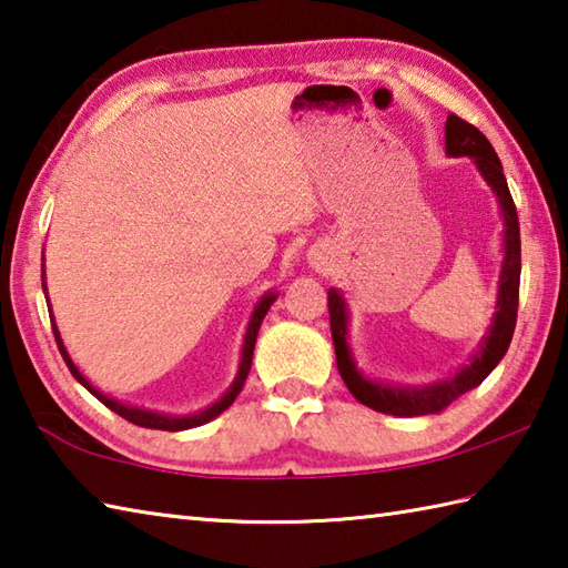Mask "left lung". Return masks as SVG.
Instances as JSON below:
<instances>
[{"instance_id":"8db88e82","label":"left lung","mask_w":568,"mask_h":568,"mask_svg":"<svg viewBox=\"0 0 568 568\" xmlns=\"http://www.w3.org/2000/svg\"><path fill=\"white\" fill-rule=\"evenodd\" d=\"M446 150L448 154H453V158L468 154V158L475 160L477 170H480L485 176V182L495 189L499 206H503V216H505V263H503V275H499L497 313L490 327V335L485 337L483 347L475 354L473 362L455 374L453 379L424 386V388H398V386L366 382L357 372V366H354L349 347H347V310H344V300L337 291L327 293L329 329H332V342H335L337 369L342 374V379L359 404L388 416L410 418V416H428V414H440V410H446L455 398H460L463 394H468L470 388L480 386L485 382V376L490 374L499 364V359L507 354V347L509 342H513L515 325H517L519 273H521L519 221H517L513 194H509V186L503 174V162H499L493 144L487 142L483 132L455 113H450L446 120Z\"/></svg>"}]
</instances>
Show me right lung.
I'll return each instance as SVG.
<instances>
[{"label": "right lung", "mask_w": 568, "mask_h": 568, "mask_svg": "<svg viewBox=\"0 0 568 568\" xmlns=\"http://www.w3.org/2000/svg\"><path fill=\"white\" fill-rule=\"evenodd\" d=\"M43 291H47V287H43ZM275 300V295H265L261 303H258V307H255V313H253V317H251V325H248V332H246V342H243V354H241V366H239V376H236V382H233V386L229 388V392L219 398V402L214 404V406H209V408H204V410H199V414H194V416H164V414H152V410H144V408H130V406H122V404H118L115 398H108V396H103L98 392V388H93L91 384L85 382V376L75 369L73 366V362H71V357H69V352H65V347H63V342H61V337H59V329H55V325H51V329H53V337H55V344H59V352H61V357H63V362H65V366H69L71 369V374L75 376L78 382H81L88 392H91L100 404H105L110 410H115L118 416H122L125 420H130V424H135V426H142V428H160V430H184V428H194V426H202V424H206V420H211V418H216L219 414H224V410L236 402V396L241 394V388H243V382H246V376H248V372H251V362H253V347H255V337H258V329H261V322H263V317H265V313H268V307H271V303Z\"/></svg>", "instance_id": "add662e5"}]
</instances>
